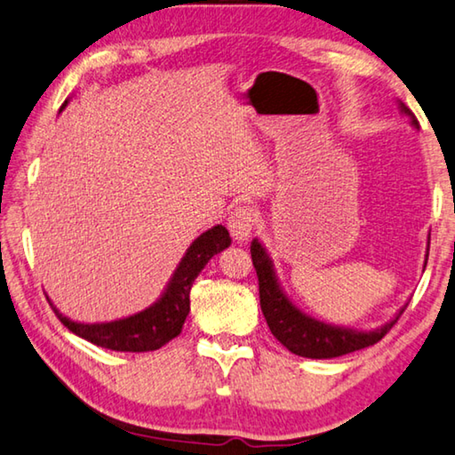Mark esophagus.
<instances>
[{"mask_svg": "<svg viewBox=\"0 0 455 455\" xmlns=\"http://www.w3.org/2000/svg\"><path fill=\"white\" fill-rule=\"evenodd\" d=\"M255 212L251 211L249 206H236L233 212L228 216V230L230 235H233V239L236 243H244L249 241V236L253 235V228H255Z\"/></svg>", "mask_w": 455, "mask_h": 455, "instance_id": "obj_1", "label": "esophagus"}]
</instances>
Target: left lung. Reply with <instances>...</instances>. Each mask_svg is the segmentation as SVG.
<instances>
[{
    "label": "left lung",
    "mask_w": 455,
    "mask_h": 455,
    "mask_svg": "<svg viewBox=\"0 0 455 455\" xmlns=\"http://www.w3.org/2000/svg\"><path fill=\"white\" fill-rule=\"evenodd\" d=\"M396 107H399V111L403 115H407L411 125L419 127L415 115L411 113L405 103L396 100ZM251 257H253V265L259 277V298H261V309L267 320V326H269L271 334L275 336L287 350L298 356L336 358L350 355V352L369 348V346L377 344L380 338L395 326V322L399 320V315L405 312L407 307L405 304L395 314L393 320H388L383 326L374 330H355L320 322L312 318V315L301 312V309L287 298V293L283 291V287H281L277 279L271 257L259 239H253V243H251ZM425 265H427V261H425Z\"/></svg>",
    "instance_id": "left-lung-1"
}]
</instances>
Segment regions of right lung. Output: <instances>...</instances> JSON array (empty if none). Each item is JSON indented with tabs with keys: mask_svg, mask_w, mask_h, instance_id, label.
<instances>
[{
	"mask_svg": "<svg viewBox=\"0 0 455 455\" xmlns=\"http://www.w3.org/2000/svg\"><path fill=\"white\" fill-rule=\"evenodd\" d=\"M68 105L64 100L62 109ZM60 109V111H62ZM230 244L228 230L222 225H216L202 233L198 239L186 251L182 261L176 267L174 275L170 277L164 293L149 307L141 309L127 318L113 322H97L84 323L75 322L60 314L52 301L54 314L67 326L72 334L84 338L91 344H97L100 348H109L117 352H149L162 348L172 338H176L186 322V315L190 312V290L194 279L204 269L206 263L214 255L225 251Z\"/></svg>",
	"mask_w": 455,
	"mask_h": 455,
	"instance_id": "obj_1",
	"label": "right lung"
}]
</instances>
